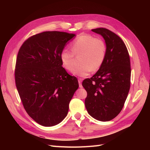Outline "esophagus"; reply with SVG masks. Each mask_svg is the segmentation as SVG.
I'll list each match as a JSON object with an SVG mask.
<instances>
[{
  "mask_svg": "<svg viewBox=\"0 0 150 150\" xmlns=\"http://www.w3.org/2000/svg\"><path fill=\"white\" fill-rule=\"evenodd\" d=\"M78 83H79V88H83L82 86V79H78Z\"/></svg>",
  "mask_w": 150,
  "mask_h": 150,
  "instance_id": "34e87169",
  "label": "esophagus"
}]
</instances>
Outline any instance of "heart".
<instances>
[{"label":"heart","mask_w":150,"mask_h":150,"mask_svg":"<svg viewBox=\"0 0 150 150\" xmlns=\"http://www.w3.org/2000/svg\"><path fill=\"white\" fill-rule=\"evenodd\" d=\"M71 51L64 49L61 52L59 57L61 64L64 69L71 71L74 67V56H78L80 66L72 71L74 75L84 78L91 71L98 70L105 59L107 46L102 39L96 38L90 34L78 36L71 44Z\"/></svg>","instance_id":"heart-1"}]
</instances>
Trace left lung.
Masks as SVG:
<instances>
[{
	"label": "left lung",
	"instance_id": "1",
	"mask_svg": "<svg viewBox=\"0 0 150 150\" xmlns=\"http://www.w3.org/2000/svg\"><path fill=\"white\" fill-rule=\"evenodd\" d=\"M105 40L107 52L98 72L83 81L87 91L85 106L94 119L108 121L119 115L130 88L131 65L128 49L118 35L106 28L91 30Z\"/></svg>",
	"mask_w": 150,
	"mask_h": 150
}]
</instances>
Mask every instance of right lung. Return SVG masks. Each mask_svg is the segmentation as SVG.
Returning <instances> with one entry per match:
<instances>
[{
  "label": "right lung",
  "mask_w": 150,
  "mask_h": 150,
  "mask_svg": "<svg viewBox=\"0 0 150 150\" xmlns=\"http://www.w3.org/2000/svg\"><path fill=\"white\" fill-rule=\"evenodd\" d=\"M76 35L46 31L31 36L17 54L15 81L27 113L38 124L55 126L67 115L79 87L74 76L62 66L59 55Z\"/></svg>",
  "instance_id": "add662e5"
}]
</instances>
